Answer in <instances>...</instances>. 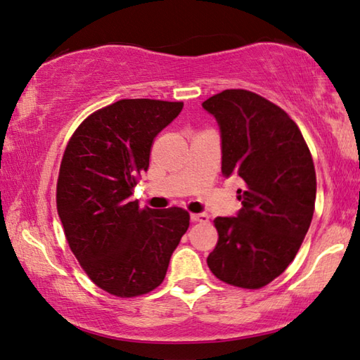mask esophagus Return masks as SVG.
<instances>
[{"instance_id":"1","label":"esophagus","mask_w":360,"mask_h":360,"mask_svg":"<svg viewBox=\"0 0 360 360\" xmlns=\"http://www.w3.org/2000/svg\"><path fill=\"white\" fill-rule=\"evenodd\" d=\"M191 219H192V222H208V214L207 213H192Z\"/></svg>"}]
</instances>
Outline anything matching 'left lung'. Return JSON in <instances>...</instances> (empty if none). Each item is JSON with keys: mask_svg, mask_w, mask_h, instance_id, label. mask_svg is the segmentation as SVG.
Wrapping results in <instances>:
<instances>
[{"mask_svg": "<svg viewBox=\"0 0 360 360\" xmlns=\"http://www.w3.org/2000/svg\"><path fill=\"white\" fill-rule=\"evenodd\" d=\"M221 129L222 174L243 179L237 218H216L218 243L207 258L224 283L258 290L287 269L309 229L316 169L287 112L247 89H226L203 102Z\"/></svg>", "mask_w": 360, "mask_h": 360, "instance_id": "8db88e82", "label": "left lung"}]
</instances>
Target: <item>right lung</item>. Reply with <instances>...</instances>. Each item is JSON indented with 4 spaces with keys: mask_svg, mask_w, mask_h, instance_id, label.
<instances>
[{
    "mask_svg": "<svg viewBox=\"0 0 360 360\" xmlns=\"http://www.w3.org/2000/svg\"><path fill=\"white\" fill-rule=\"evenodd\" d=\"M182 102L122 99L84 118L68 139L57 178V213L68 247L99 288L118 298L155 290L189 227L186 210L131 202L149 169L155 136Z\"/></svg>",
    "mask_w": 360,
    "mask_h": 360,
    "instance_id": "1",
    "label": "right lung"
}]
</instances>
